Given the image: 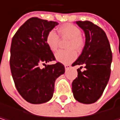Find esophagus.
<instances>
[{"label":"esophagus","mask_w":120,"mask_h":120,"mask_svg":"<svg viewBox=\"0 0 120 120\" xmlns=\"http://www.w3.org/2000/svg\"><path fill=\"white\" fill-rule=\"evenodd\" d=\"M64 67H65V69H69L70 67H71V66L70 64H65V65H64Z\"/></svg>","instance_id":"obj_1"}]
</instances>
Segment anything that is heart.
<instances>
[{
    "instance_id": "obj_1",
    "label": "heart",
    "mask_w": 120,
    "mask_h": 120,
    "mask_svg": "<svg viewBox=\"0 0 120 120\" xmlns=\"http://www.w3.org/2000/svg\"><path fill=\"white\" fill-rule=\"evenodd\" d=\"M58 33L62 38H69L67 45L68 50H59L55 54L56 59L63 64L72 62L77 58V53L75 50L81 51L84 47V40L81 36L80 29L71 23H67L58 28ZM59 36L53 31L51 30L46 36V43L52 51H56L58 47Z\"/></svg>"
}]
</instances>
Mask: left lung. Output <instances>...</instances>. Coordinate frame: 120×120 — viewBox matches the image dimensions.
<instances>
[{"instance_id":"left-lung-1","label":"left lung","mask_w":120,"mask_h":120,"mask_svg":"<svg viewBox=\"0 0 120 120\" xmlns=\"http://www.w3.org/2000/svg\"><path fill=\"white\" fill-rule=\"evenodd\" d=\"M85 34V45L81 55L72 66L84 65L77 69L78 77L72 82L75 99L83 104L95 102L102 95L111 75L112 52L103 30L93 22L76 21Z\"/></svg>"}]
</instances>
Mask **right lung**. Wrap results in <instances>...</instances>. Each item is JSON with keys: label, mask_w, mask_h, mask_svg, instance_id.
Instances as JSON below:
<instances>
[{"label": "right lung", "mask_w": 120, "mask_h": 120, "mask_svg": "<svg viewBox=\"0 0 120 120\" xmlns=\"http://www.w3.org/2000/svg\"><path fill=\"white\" fill-rule=\"evenodd\" d=\"M58 23L36 17L27 20L14 36L9 60L12 78L17 91L28 102L42 104L53 94L56 80L64 73V67L57 62L46 43V36ZM45 67L42 69L41 65Z\"/></svg>", "instance_id": "add662e5"}]
</instances>
